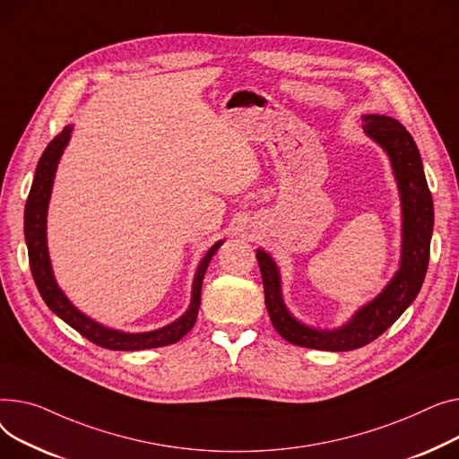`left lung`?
I'll return each instance as SVG.
<instances>
[{"label": "left lung", "instance_id": "left-lung-1", "mask_svg": "<svg viewBox=\"0 0 459 459\" xmlns=\"http://www.w3.org/2000/svg\"><path fill=\"white\" fill-rule=\"evenodd\" d=\"M363 131L389 157L398 186L402 209V248L400 263L389 283L361 306L342 326L322 330L296 318L285 306L281 274L276 261L263 248H257V261L264 287V304L276 332L289 342L304 348L348 352L380 337L396 318L406 311L422 287L429 240L434 231V202L426 183L419 148L408 129L385 115H363Z\"/></svg>", "mask_w": 459, "mask_h": 459}]
</instances>
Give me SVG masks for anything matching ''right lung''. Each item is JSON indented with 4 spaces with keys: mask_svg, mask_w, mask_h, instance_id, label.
Instances as JSON below:
<instances>
[{
    "mask_svg": "<svg viewBox=\"0 0 459 459\" xmlns=\"http://www.w3.org/2000/svg\"><path fill=\"white\" fill-rule=\"evenodd\" d=\"M72 131H74V126L72 124L66 126L44 150L35 170L33 185H31L30 196H27L25 212H23V235H25L27 252H30V266H31V274L42 296V300L53 313H56L59 318H63L68 326H72L75 332H79L85 339H89L91 342L101 348L134 352V350H148V348L174 344L191 332V328L195 326L198 309H200V300H202V281H204L205 271L212 255L217 254L219 248L224 245V240L214 242V245L207 250V254L202 257V261L198 263L196 274L193 280L191 304H188L186 311L163 328L129 333L122 330L107 328L100 325V322H96L94 318L87 316L83 311H79L59 287L56 274H53L51 259L48 252V207H49L53 181H56L59 160L72 139Z\"/></svg>",
    "mask_w": 459,
    "mask_h": 459,
    "instance_id": "right-lung-1",
    "label": "right lung"
}]
</instances>
